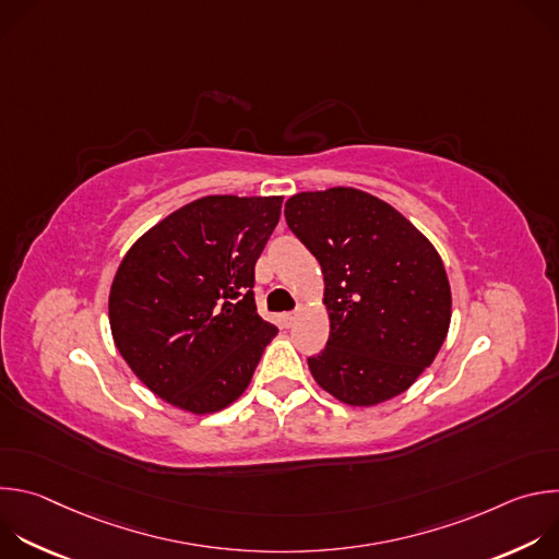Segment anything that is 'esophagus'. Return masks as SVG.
<instances>
[{
	"instance_id": "34e87169",
	"label": "esophagus",
	"mask_w": 559,
	"mask_h": 559,
	"mask_svg": "<svg viewBox=\"0 0 559 559\" xmlns=\"http://www.w3.org/2000/svg\"><path fill=\"white\" fill-rule=\"evenodd\" d=\"M296 318H298V311H287V313L283 316V321H285V325L289 328V325L296 323Z\"/></svg>"
}]
</instances>
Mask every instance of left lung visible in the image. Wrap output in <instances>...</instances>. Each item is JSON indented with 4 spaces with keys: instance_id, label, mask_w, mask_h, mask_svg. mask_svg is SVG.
Here are the masks:
<instances>
[{
    "instance_id": "8db88e82",
    "label": "left lung",
    "mask_w": 559,
    "mask_h": 559,
    "mask_svg": "<svg viewBox=\"0 0 559 559\" xmlns=\"http://www.w3.org/2000/svg\"><path fill=\"white\" fill-rule=\"evenodd\" d=\"M285 218L325 281L330 341L307 358L313 380L352 407L407 391L451 323L449 278L429 238L356 188L294 194Z\"/></svg>"
}]
</instances>
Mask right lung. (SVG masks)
Segmentation results:
<instances>
[{
    "label": "right lung",
    "mask_w": 559,
    "mask_h": 559,
    "mask_svg": "<svg viewBox=\"0 0 559 559\" xmlns=\"http://www.w3.org/2000/svg\"><path fill=\"white\" fill-rule=\"evenodd\" d=\"M283 197L214 194L158 221L123 257L108 298L115 345L166 403L214 414L241 395L276 336L254 265Z\"/></svg>",
    "instance_id": "obj_1"
}]
</instances>
